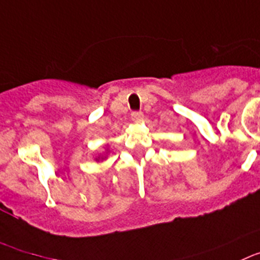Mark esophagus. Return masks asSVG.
<instances>
[{"instance_id": "obj_1", "label": "esophagus", "mask_w": 260, "mask_h": 260, "mask_svg": "<svg viewBox=\"0 0 260 260\" xmlns=\"http://www.w3.org/2000/svg\"><path fill=\"white\" fill-rule=\"evenodd\" d=\"M131 118H132L133 122H140V120L144 118V114H142V111H133V113L131 114Z\"/></svg>"}]
</instances>
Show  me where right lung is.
Instances as JSON below:
<instances>
[{"label":"right lung","mask_w":260,"mask_h":260,"mask_svg":"<svg viewBox=\"0 0 260 260\" xmlns=\"http://www.w3.org/2000/svg\"><path fill=\"white\" fill-rule=\"evenodd\" d=\"M97 160H99V159H97Z\"/></svg>","instance_id":"obj_1"}]
</instances>
